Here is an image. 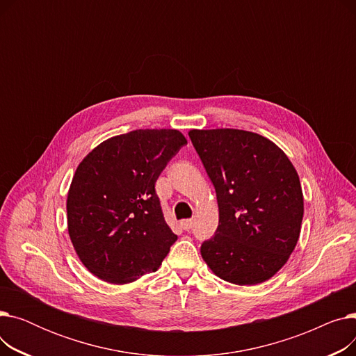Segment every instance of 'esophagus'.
<instances>
[{
  "label": "esophagus",
  "mask_w": 356,
  "mask_h": 356,
  "mask_svg": "<svg viewBox=\"0 0 356 356\" xmlns=\"http://www.w3.org/2000/svg\"><path fill=\"white\" fill-rule=\"evenodd\" d=\"M180 225H181L183 229L189 231V229L193 228V219H183V220L180 222Z\"/></svg>",
  "instance_id": "1"
}]
</instances>
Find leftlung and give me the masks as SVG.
<instances>
[{
	"label": "left lung",
	"instance_id": "obj_1",
	"mask_svg": "<svg viewBox=\"0 0 356 356\" xmlns=\"http://www.w3.org/2000/svg\"><path fill=\"white\" fill-rule=\"evenodd\" d=\"M219 208L202 258L222 280L264 283L282 268L300 236L303 192L294 165L268 138L244 129H191Z\"/></svg>",
	"mask_w": 356,
	"mask_h": 356
}]
</instances>
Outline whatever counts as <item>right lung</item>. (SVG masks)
Instances as JSON below:
<instances>
[{"instance_id":"add662e5","label":"right lung","mask_w":356,"mask_h":356,"mask_svg":"<svg viewBox=\"0 0 356 356\" xmlns=\"http://www.w3.org/2000/svg\"><path fill=\"white\" fill-rule=\"evenodd\" d=\"M184 144L177 129H136L105 140L81 161L67 193V231L93 275L127 284L161 266L177 235L154 186Z\"/></svg>"}]
</instances>
